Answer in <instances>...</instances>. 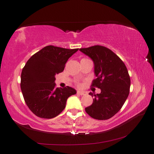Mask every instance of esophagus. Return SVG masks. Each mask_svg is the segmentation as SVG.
<instances>
[{
	"mask_svg": "<svg viewBox=\"0 0 154 154\" xmlns=\"http://www.w3.org/2000/svg\"><path fill=\"white\" fill-rule=\"evenodd\" d=\"M77 94H79L80 95H85V92L84 91H78Z\"/></svg>",
	"mask_w": 154,
	"mask_h": 154,
	"instance_id": "obj_1",
	"label": "esophagus"
}]
</instances>
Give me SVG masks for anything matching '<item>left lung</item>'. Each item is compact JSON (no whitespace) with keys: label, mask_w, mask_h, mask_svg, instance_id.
<instances>
[{"label":"left lung","mask_w":154,"mask_h":154,"mask_svg":"<svg viewBox=\"0 0 154 154\" xmlns=\"http://www.w3.org/2000/svg\"><path fill=\"white\" fill-rule=\"evenodd\" d=\"M79 50L94 62L96 79L93 80L91 86L101 89L100 94L94 95L93 104L85 108V111L95 119H110L119 111L129 95L130 78L127 67L117 54L104 46ZM89 95L94 96L91 92Z\"/></svg>","instance_id":"obj_1"}]
</instances>
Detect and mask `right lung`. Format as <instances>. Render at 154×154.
<instances>
[{
  "mask_svg": "<svg viewBox=\"0 0 154 154\" xmlns=\"http://www.w3.org/2000/svg\"><path fill=\"white\" fill-rule=\"evenodd\" d=\"M79 49L54 46L44 47L28 60L22 69L20 87L29 109L44 119L59 115L65 108L67 98L76 94L74 88L55 87V75Z\"/></svg>",
  "mask_w": 154,
  "mask_h": 154,
  "instance_id": "add662e5",
  "label": "right lung"
}]
</instances>
